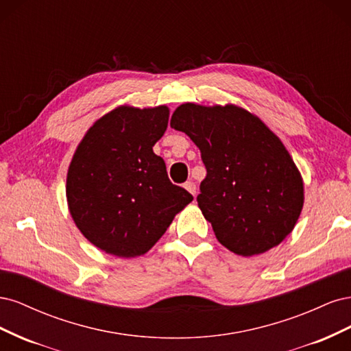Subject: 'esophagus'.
<instances>
[{"label":"esophagus","mask_w":351,"mask_h":351,"mask_svg":"<svg viewBox=\"0 0 351 351\" xmlns=\"http://www.w3.org/2000/svg\"><path fill=\"white\" fill-rule=\"evenodd\" d=\"M184 189L187 190L189 193H192L193 196H196V184H195V182H186L184 183Z\"/></svg>","instance_id":"34e87169"}]
</instances>
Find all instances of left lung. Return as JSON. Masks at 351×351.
<instances>
[{"instance_id": "left-lung-1", "label": "left lung", "mask_w": 351, "mask_h": 351, "mask_svg": "<svg viewBox=\"0 0 351 351\" xmlns=\"http://www.w3.org/2000/svg\"><path fill=\"white\" fill-rule=\"evenodd\" d=\"M169 125L199 147L206 177L197 204L221 244L241 256L272 249L303 208V182L282 142L246 110L183 104Z\"/></svg>"}]
</instances>
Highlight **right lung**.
<instances>
[{
  "instance_id": "right-lung-1",
  "label": "right lung",
  "mask_w": 351,
  "mask_h": 351,
  "mask_svg": "<svg viewBox=\"0 0 351 351\" xmlns=\"http://www.w3.org/2000/svg\"><path fill=\"white\" fill-rule=\"evenodd\" d=\"M168 117L165 105L117 108L90 127L73 156L66 186L70 214L104 252L141 256L193 200L169 182L164 159L152 149Z\"/></svg>"
}]
</instances>
